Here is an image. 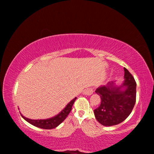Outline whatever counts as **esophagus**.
Listing matches in <instances>:
<instances>
[{
    "label": "esophagus",
    "mask_w": 154,
    "mask_h": 154,
    "mask_svg": "<svg viewBox=\"0 0 154 154\" xmlns=\"http://www.w3.org/2000/svg\"><path fill=\"white\" fill-rule=\"evenodd\" d=\"M93 92H94V90H93L92 88H87V89H85L84 91H83V94H85V95L90 96L91 94H92Z\"/></svg>",
    "instance_id": "1"
}]
</instances>
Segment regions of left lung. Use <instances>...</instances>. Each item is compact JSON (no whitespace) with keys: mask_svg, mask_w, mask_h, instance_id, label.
Wrapping results in <instances>:
<instances>
[{"mask_svg":"<svg viewBox=\"0 0 154 154\" xmlns=\"http://www.w3.org/2000/svg\"><path fill=\"white\" fill-rule=\"evenodd\" d=\"M124 70V81L120 85H117L116 82H110L95 91L100 96L101 102L94 113L103 126H112L124 121L136 103V82L126 68Z\"/></svg>","mask_w":154,"mask_h":154,"instance_id":"1","label":"left lung"}]
</instances>
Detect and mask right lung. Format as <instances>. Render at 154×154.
Listing matches in <instances>:
<instances>
[{
	"label": "right lung",
	"instance_id": "add662e5",
	"mask_svg": "<svg viewBox=\"0 0 154 154\" xmlns=\"http://www.w3.org/2000/svg\"><path fill=\"white\" fill-rule=\"evenodd\" d=\"M77 97L72 99V100L67 104L66 106L60 112V113L56 115V116L52 117V118L45 119H31L24 117L21 113V116L24 118L26 121L28 122V123L33 125L36 127L40 128L43 129H53L55 128L57 126H58L62 122H63L68 115L69 114L72 109V106L73 105Z\"/></svg>",
	"mask_w": 154,
	"mask_h": 154
}]
</instances>
